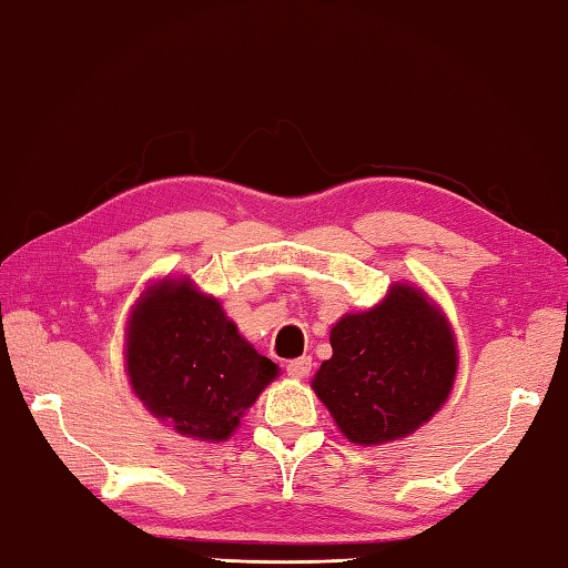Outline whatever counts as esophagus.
I'll return each instance as SVG.
<instances>
[{
	"instance_id": "esophagus-1",
	"label": "esophagus",
	"mask_w": 568,
	"mask_h": 568,
	"mask_svg": "<svg viewBox=\"0 0 568 568\" xmlns=\"http://www.w3.org/2000/svg\"><path fill=\"white\" fill-rule=\"evenodd\" d=\"M311 368H313V361L311 355H303V358H295L287 363V376L295 378V381H303L311 376Z\"/></svg>"
}]
</instances>
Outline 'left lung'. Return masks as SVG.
Returning <instances> with one entry per match:
<instances>
[{"instance_id":"1","label":"left lung","mask_w":568,"mask_h":568,"mask_svg":"<svg viewBox=\"0 0 568 568\" xmlns=\"http://www.w3.org/2000/svg\"><path fill=\"white\" fill-rule=\"evenodd\" d=\"M331 348L311 388L351 444L381 446L410 436L454 390V325L410 283H393L368 311L345 313L331 328Z\"/></svg>"}]
</instances>
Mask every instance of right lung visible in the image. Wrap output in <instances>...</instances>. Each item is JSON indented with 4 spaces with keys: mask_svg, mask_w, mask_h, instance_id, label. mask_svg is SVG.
<instances>
[{
    "mask_svg": "<svg viewBox=\"0 0 568 568\" xmlns=\"http://www.w3.org/2000/svg\"><path fill=\"white\" fill-rule=\"evenodd\" d=\"M124 373L138 400L180 436L223 444L281 368L255 351L215 295L165 275L134 301Z\"/></svg>",
    "mask_w": 568,
    "mask_h": 568,
    "instance_id": "1",
    "label": "right lung"
}]
</instances>
